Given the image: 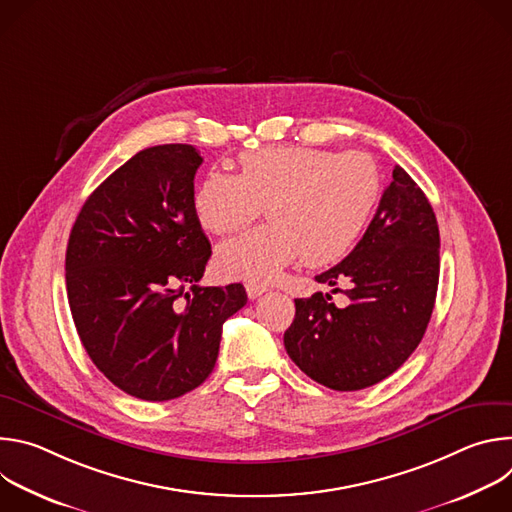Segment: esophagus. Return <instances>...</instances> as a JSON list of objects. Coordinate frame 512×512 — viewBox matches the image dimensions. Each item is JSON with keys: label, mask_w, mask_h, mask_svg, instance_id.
<instances>
[{"label": "esophagus", "mask_w": 512, "mask_h": 512, "mask_svg": "<svg viewBox=\"0 0 512 512\" xmlns=\"http://www.w3.org/2000/svg\"><path fill=\"white\" fill-rule=\"evenodd\" d=\"M245 289H247V296H249V300H255V298H259V296H263L265 291H267V285H263V283H247L245 285Z\"/></svg>", "instance_id": "1"}]
</instances>
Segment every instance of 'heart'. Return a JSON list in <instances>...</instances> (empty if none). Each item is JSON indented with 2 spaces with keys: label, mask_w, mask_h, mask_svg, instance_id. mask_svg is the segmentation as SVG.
Returning a JSON list of instances; mask_svg holds the SVG:
<instances>
[{
  "label": "heart",
  "mask_w": 512,
  "mask_h": 512,
  "mask_svg": "<svg viewBox=\"0 0 512 512\" xmlns=\"http://www.w3.org/2000/svg\"><path fill=\"white\" fill-rule=\"evenodd\" d=\"M381 196V172L364 152L269 145L239 156V176L208 174L192 196L200 227L229 235L261 214L269 223L216 249L227 279L269 281L302 255L322 267L358 241Z\"/></svg>",
  "instance_id": "heart-1"
}]
</instances>
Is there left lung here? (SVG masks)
Instances as JSON below:
<instances>
[{
  "label": "left lung",
  "instance_id": "1",
  "mask_svg": "<svg viewBox=\"0 0 512 512\" xmlns=\"http://www.w3.org/2000/svg\"><path fill=\"white\" fill-rule=\"evenodd\" d=\"M296 300L283 344L298 367L334 391H358L393 375L421 342L440 281V229L433 208L411 176L395 166L373 221L356 247L316 275L332 294Z\"/></svg>",
  "mask_w": 512,
  "mask_h": 512
}]
</instances>
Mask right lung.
I'll use <instances>...</instances> for the list:
<instances>
[{
	"label": "right lung",
	"instance_id": "1",
	"mask_svg": "<svg viewBox=\"0 0 512 512\" xmlns=\"http://www.w3.org/2000/svg\"><path fill=\"white\" fill-rule=\"evenodd\" d=\"M200 164L186 143L141 150L87 198L68 237L79 338L115 387L143 401L202 385L225 320L247 304L241 283L198 285L212 253L192 208Z\"/></svg>",
	"mask_w": 512,
	"mask_h": 512
}]
</instances>
